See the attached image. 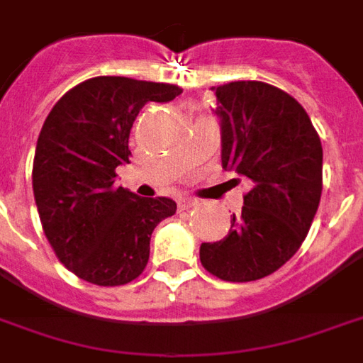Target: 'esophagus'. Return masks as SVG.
<instances>
[{
  "mask_svg": "<svg viewBox=\"0 0 363 363\" xmlns=\"http://www.w3.org/2000/svg\"><path fill=\"white\" fill-rule=\"evenodd\" d=\"M196 203H198V202H196L194 198H189V196H182L181 200H179V206H181V209L194 208Z\"/></svg>",
  "mask_w": 363,
  "mask_h": 363,
  "instance_id": "obj_1",
  "label": "esophagus"
}]
</instances>
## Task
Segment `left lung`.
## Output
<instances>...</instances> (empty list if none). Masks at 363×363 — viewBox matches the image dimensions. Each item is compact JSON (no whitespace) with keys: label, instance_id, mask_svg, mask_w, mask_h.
Here are the masks:
<instances>
[{"label":"left lung","instance_id":"obj_1","mask_svg":"<svg viewBox=\"0 0 363 363\" xmlns=\"http://www.w3.org/2000/svg\"><path fill=\"white\" fill-rule=\"evenodd\" d=\"M221 163L250 181L229 235L202 242L200 262L230 283L264 279L304 242L323 189V147L306 109L281 88L238 80L213 86Z\"/></svg>","mask_w":363,"mask_h":363}]
</instances>
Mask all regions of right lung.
I'll return each mask as SVG.
<instances>
[{
  "label": "right lung",
  "instance_id": "add662e5",
  "mask_svg": "<svg viewBox=\"0 0 363 363\" xmlns=\"http://www.w3.org/2000/svg\"><path fill=\"white\" fill-rule=\"evenodd\" d=\"M181 94L165 82L96 77L71 88L44 121L32 165L34 200L48 242L77 277L119 286L146 269L152 233L177 203L117 186L115 169L130 163L128 136L142 107Z\"/></svg>",
  "mask_w": 363,
  "mask_h": 363
}]
</instances>
